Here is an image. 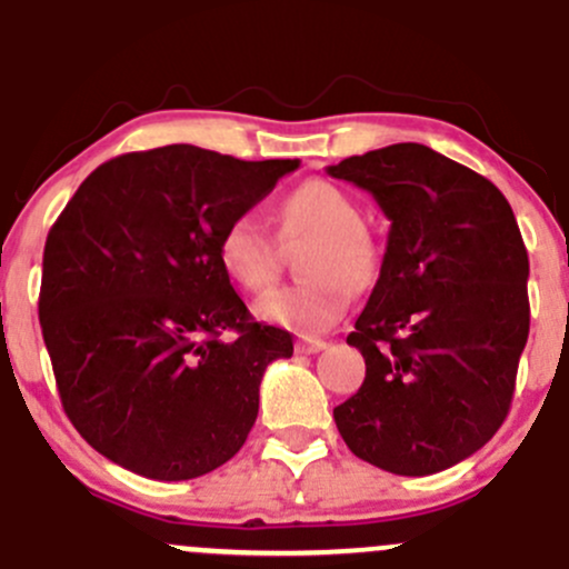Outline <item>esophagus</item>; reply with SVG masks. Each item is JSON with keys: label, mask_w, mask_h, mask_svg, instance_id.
<instances>
[{"label": "esophagus", "mask_w": 569, "mask_h": 569, "mask_svg": "<svg viewBox=\"0 0 569 569\" xmlns=\"http://www.w3.org/2000/svg\"><path fill=\"white\" fill-rule=\"evenodd\" d=\"M325 347H328V341L325 339H311V336H302V339H297L295 350L306 352V356H313V352L325 350Z\"/></svg>", "instance_id": "34e87169"}]
</instances>
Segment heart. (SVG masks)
<instances>
[{
  "mask_svg": "<svg viewBox=\"0 0 569 569\" xmlns=\"http://www.w3.org/2000/svg\"><path fill=\"white\" fill-rule=\"evenodd\" d=\"M274 233L281 244L311 241L302 256L306 283L286 286L256 302V313L269 325L295 333H325L347 313L352 289L375 283L380 252L361 224L356 200L339 186L308 180L274 206ZM222 272L250 295L272 289L280 278V246L256 217L244 213L228 222L217 241Z\"/></svg>",
  "mask_w": 569,
  "mask_h": 569,
  "instance_id": "b5f03b06",
  "label": "heart"
}]
</instances>
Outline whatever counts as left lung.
I'll list each match as a JSON object with an SVG mask.
<instances>
[{
    "label": "left lung",
    "mask_w": 569,
    "mask_h": 569,
    "mask_svg": "<svg viewBox=\"0 0 569 569\" xmlns=\"http://www.w3.org/2000/svg\"><path fill=\"white\" fill-rule=\"evenodd\" d=\"M328 174L389 217L380 278L347 345L361 389L333 408L358 459L395 476L459 465L498 433L528 341V252L509 200L422 144L345 158Z\"/></svg>",
    "instance_id": "1"
}]
</instances>
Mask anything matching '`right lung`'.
Returning a JSON list of instances; mask_svg holds the SVG:
<instances>
[{
    "label": "right lung",
    "mask_w": 569,
    "mask_h": 569,
    "mask_svg": "<svg viewBox=\"0 0 569 569\" xmlns=\"http://www.w3.org/2000/svg\"><path fill=\"white\" fill-rule=\"evenodd\" d=\"M297 167L191 144L127 152L93 169L52 224L43 345L66 417L104 459L189 481L247 442L263 369L295 345L250 317L217 241Z\"/></svg>",
    "instance_id": "right-lung-1"
}]
</instances>
